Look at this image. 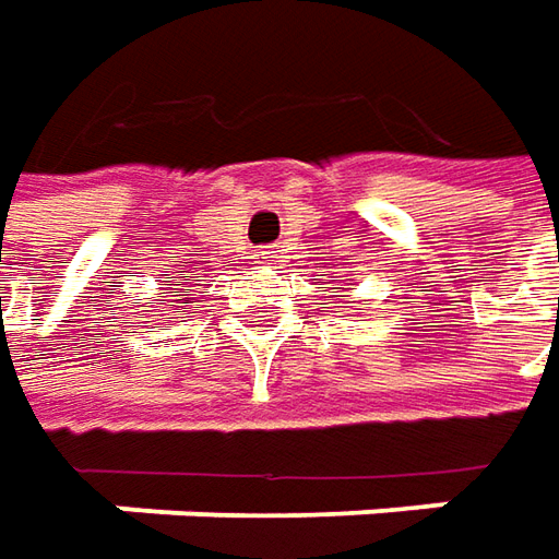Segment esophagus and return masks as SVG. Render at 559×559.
Masks as SVG:
<instances>
[{"label":"esophagus","instance_id":"34e87169","mask_svg":"<svg viewBox=\"0 0 559 559\" xmlns=\"http://www.w3.org/2000/svg\"><path fill=\"white\" fill-rule=\"evenodd\" d=\"M278 250H262V253H259V259H278Z\"/></svg>","mask_w":559,"mask_h":559}]
</instances>
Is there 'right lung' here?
<instances>
[{
  "label": "right lung",
  "mask_w": 559,
  "mask_h": 559,
  "mask_svg": "<svg viewBox=\"0 0 559 559\" xmlns=\"http://www.w3.org/2000/svg\"><path fill=\"white\" fill-rule=\"evenodd\" d=\"M171 297H183V304H187V297H190V290H181V287H171Z\"/></svg>",
  "instance_id": "add662e5"
}]
</instances>
